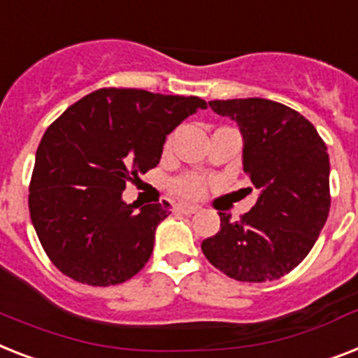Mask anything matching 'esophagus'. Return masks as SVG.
Instances as JSON below:
<instances>
[{"label":"esophagus","mask_w":358,"mask_h":358,"mask_svg":"<svg viewBox=\"0 0 358 358\" xmlns=\"http://www.w3.org/2000/svg\"><path fill=\"white\" fill-rule=\"evenodd\" d=\"M174 211H176V213L193 215V213H196V211H199V206L185 204V202H178V204H174Z\"/></svg>","instance_id":"34e87169"}]
</instances>
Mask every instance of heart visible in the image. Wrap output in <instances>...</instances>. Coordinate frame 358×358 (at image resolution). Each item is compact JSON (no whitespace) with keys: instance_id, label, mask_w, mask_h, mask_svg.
Masks as SVG:
<instances>
[{"instance_id":"1","label":"heart","mask_w":358,"mask_h":358,"mask_svg":"<svg viewBox=\"0 0 358 358\" xmlns=\"http://www.w3.org/2000/svg\"><path fill=\"white\" fill-rule=\"evenodd\" d=\"M206 182L200 176H184L180 178L176 184H174V191L182 196H189V199H194V196H200L204 193Z\"/></svg>"}]
</instances>
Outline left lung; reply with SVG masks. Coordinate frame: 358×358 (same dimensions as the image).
<instances>
[{
    "label": "left lung",
    "instance_id": "8db88e82",
    "mask_svg": "<svg viewBox=\"0 0 358 358\" xmlns=\"http://www.w3.org/2000/svg\"><path fill=\"white\" fill-rule=\"evenodd\" d=\"M243 134V169L259 199L241 220L220 215L202 252L228 278L280 280L307 257L329 215V154L309 119L268 99L209 101Z\"/></svg>",
    "mask_w": 358,
    "mask_h": 358
}]
</instances>
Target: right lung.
Masks as SVG:
<instances>
[{"instance_id":"obj_1","label":"right lung","mask_w":358,"mask_h":358,"mask_svg":"<svg viewBox=\"0 0 358 358\" xmlns=\"http://www.w3.org/2000/svg\"><path fill=\"white\" fill-rule=\"evenodd\" d=\"M208 108L199 97L103 88L71 104L43 134L29 211L51 263L78 283L108 287L149 261L169 202L127 204L123 191L156 167L165 138Z\"/></svg>"}]
</instances>
